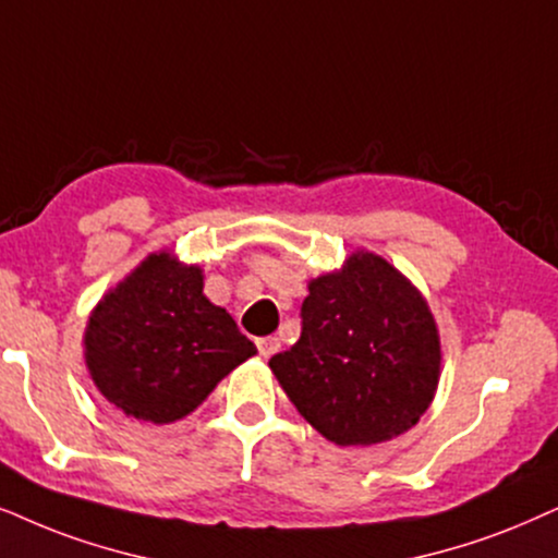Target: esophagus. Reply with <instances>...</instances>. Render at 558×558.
Instances as JSON below:
<instances>
[{
	"instance_id": "esophagus-1",
	"label": "esophagus",
	"mask_w": 558,
	"mask_h": 558,
	"mask_svg": "<svg viewBox=\"0 0 558 558\" xmlns=\"http://www.w3.org/2000/svg\"><path fill=\"white\" fill-rule=\"evenodd\" d=\"M256 345H258V353H262L264 359H269V356H274V353L279 351V338H274V336L258 338Z\"/></svg>"
}]
</instances>
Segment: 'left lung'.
Segmentation results:
<instances>
[{"label":"left lung","mask_w":558,"mask_h":558,"mask_svg":"<svg viewBox=\"0 0 558 558\" xmlns=\"http://www.w3.org/2000/svg\"><path fill=\"white\" fill-rule=\"evenodd\" d=\"M300 341L269 366L300 415L338 446H368L421 421L436 395L438 330L395 266L353 253L310 284Z\"/></svg>","instance_id":"left-lung-1"}]
</instances>
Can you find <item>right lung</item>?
<instances>
[{"label":"right lung","mask_w":558,"mask_h":558,"mask_svg":"<svg viewBox=\"0 0 558 558\" xmlns=\"http://www.w3.org/2000/svg\"><path fill=\"white\" fill-rule=\"evenodd\" d=\"M86 366L114 408L173 423L256 353L233 317L202 294V271L154 253L99 302L86 325Z\"/></svg>","instance_id":"1"}]
</instances>
